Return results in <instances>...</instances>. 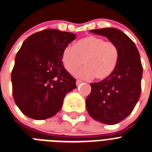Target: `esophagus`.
<instances>
[{"instance_id": "esophagus-1", "label": "esophagus", "mask_w": 152, "mask_h": 152, "mask_svg": "<svg viewBox=\"0 0 152 152\" xmlns=\"http://www.w3.org/2000/svg\"><path fill=\"white\" fill-rule=\"evenodd\" d=\"M82 83H83V81H81V80H79V79H77V80H76V86H79V85L81 84Z\"/></svg>"}]
</instances>
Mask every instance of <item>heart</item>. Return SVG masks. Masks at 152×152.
I'll return each mask as SVG.
<instances>
[{"instance_id":"obj_1","label":"heart","mask_w":152,"mask_h":152,"mask_svg":"<svg viewBox=\"0 0 152 152\" xmlns=\"http://www.w3.org/2000/svg\"><path fill=\"white\" fill-rule=\"evenodd\" d=\"M118 61L115 44L93 35L79 39L74 46H66L62 53L63 64L69 73H75L83 63L86 64L77 76L86 79L94 76L98 80L107 79L116 69Z\"/></svg>"}]
</instances>
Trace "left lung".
<instances>
[{"label":"left lung","instance_id":"1","mask_svg":"<svg viewBox=\"0 0 152 152\" xmlns=\"http://www.w3.org/2000/svg\"><path fill=\"white\" fill-rule=\"evenodd\" d=\"M90 32L107 38L119 50L116 69L107 79L91 83V93L86 101L87 111L94 120L113 125L132 113L140 98V55L135 43L120 30L104 28Z\"/></svg>","mask_w":152,"mask_h":152}]
</instances>
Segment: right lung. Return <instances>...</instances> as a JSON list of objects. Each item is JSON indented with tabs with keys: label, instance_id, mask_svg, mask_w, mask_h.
Masks as SVG:
<instances>
[{
	"label": "right lung",
	"instance_id": "1",
	"mask_svg": "<svg viewBox=\"0 0 152 152\" xmlns=\"http://www.w3.org/2000/svg\"><path fill=\"white\" fill-rule=\"evenodd\" d=\"M76 35L45 29L28 37L15 57L11 73L13 96L22 113L35 120L53 117L62 107L76 79L64 68V48Z\"/></svg>",
	"mask_w": 152,
	"mask_h": 152
}]
</instances>
